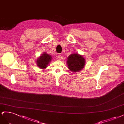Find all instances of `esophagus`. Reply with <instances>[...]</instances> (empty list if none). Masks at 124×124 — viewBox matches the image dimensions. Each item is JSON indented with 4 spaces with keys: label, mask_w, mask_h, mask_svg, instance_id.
Wrapping results in <instances>:
<instances>
[{
    "label": "esophagus",
    "mask_w": 124,
    "mask_h": 124,
    "mask_svg": "<svg viewBox=\"0 0 124 124\" xmlns=\"http://www.w3.org/2000/svg\"><path fill=\"white\" fill-rule=\"evenodd\" d=\"M57 58L59 60H61L62 59V55L61 54H58Z\"/></svg>",
    "instance_id": "1"
}]
</instances>
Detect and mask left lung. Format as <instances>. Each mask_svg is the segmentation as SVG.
<instances>
[{
	"label": "left lung",
	"mask_w": 124,
	"mask_h": 124,
	"mask_svg": "<svg viewBox=\"0 0 124 124\" xmlns=\"http://www.w3.org/2000/svg\"><path fill=\"white\" fill-rule=\"evenodd\" d=\"M66 63L69 69L72 72H78L85 66V60L83 55L78 53H74L67 58Z\"/></svg>",
	"instance_id": "1"
}]
</instances>
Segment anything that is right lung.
Returning <instances> with one entry per match:
<instances>
[{
  "label": "right lung",
  "mask_w": 124,
  "mask_h": 124,
  "mask_svg": "<svg viewBox=\"0 0 124 124\" xmlns=\"http://www.w3.org/2000/svg\"><path fill=\"white\" fill-rule=\"evenodd\" d=\"M52 56L51 55L47 54V53H43L41 54L36 61L37 66L41 69H45L49 63L51 62Z\"/></svg>",
  "instance_id": "right-lung-1"
}]
</instances>
